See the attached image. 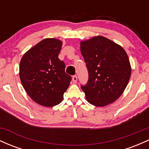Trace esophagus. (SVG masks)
Wrapping results in <instances>:
<instances>
[{
  "label": "esophagus",
  "instance_id": "obj_1",
  "mask_svg": "<svg viewBox=\"0 0 149 149\" xmlns=\"http://www.w3.org/2000/svg\"><path fill=\"white\" fill-rule=\"evenodd\" d=\"M77 79H78V78H77V76H76V75H75V76H73L72 80H73V82H75V83H76V82L77 81Z\"/></svg>",
  "mask_w": 149,
  "mask_h": 149
}]
</instances>
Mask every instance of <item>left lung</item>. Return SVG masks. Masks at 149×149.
Masks as SVG:
<instances>
[{
	"label": "left lung",
	"instance_id": "obj_1",
	"mask_svg": "<svg viewBox=\"0 0 149 149\" xmlns=\"http://www.w3.org/2000/svg\"><path fill=\"white\" fill-rule=\"evenodd\" d=\"M88 71V83L80 85L88 102L104 107L118 99L127 87L131 66L125 49L103 36L80 42Z\"/></svg>",
	"mask_w": 149,
	"mask_h": 149
}]
</instances>
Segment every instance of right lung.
<instances>
[{
	"label": "right lung",
	"mask_w": 149,
	"mask_h": 149,
	"mask_svg": "<svg viewBox=\"0 0 149 149\" xmlns=\"http://www.w3.org/2000/svg\"><path fill=\"white\" fill-rule=\"evenodd\" d=\"M61 40L46 38L22 57L19 77L24 88L34 102L52 107L62 101L71 77L65 72V64L58 57Z\"/></svg>",
	"instance_id": "obj_1"
}]
</instances>
